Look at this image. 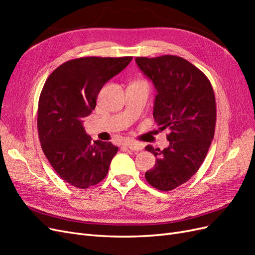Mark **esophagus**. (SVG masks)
I'll return each instance as SVG.
<instances>
[{
  "mask_svg": "<svg viewBox=\"0 0 255 255\" xmlns=\"http://www.w3.org/2000/svg\"><path fill=\"white\" fill-rule=\"evenodd\" d=\"M127 148L132 150V151H141L142 150V144L138 143V142H134V141H128L126 143Z\"/></svg>",
  "mask_w": 255,
  "mask_h": 255,
  "instance_id": "esophagus-1",
  "label": "esophagus"
}]
</instances>
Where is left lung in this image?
<instances>
[{
    "label": "left lung",
    "instance_id": "1",
    "mask_svg": "<svg viewBox=\"0 0 255 255\" xmlns=\"http://www.w3.org/2000/svg\"><path fill=\"white\" fill-rule=\"evenodd\" d=\"M135 60L157 91L154 121L160 129L170 130L168 148L145 146L156 161L144 176L154 188L169 191L186 183L205 159L217 116L214 89L200 69L180 56L136 57Z\"/></svg>",
    "mask_w": 255,
    "mask_h": 255
}]
</instances>
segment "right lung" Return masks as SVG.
Masks as SVG:
<instances>
[{
	"label": "right lung",
	"mask_w": 255,
	"mask_h": 255,
	"mask_svg": "<svg viewBox=\"0 0 255 255\" xmlns=\"http://www.w3.org/2000/svg\"><path fill=\"white\" fill-rule=\"evenodd\" d=\"M132 56L80 57L57 67L45 81L38 103V136L45 157L65 182L88 188L109 172L118 146L85 133L83 119L95 110L103 85Z\"/></svg>",
	"instance_id": "1"
}]
</instances>
